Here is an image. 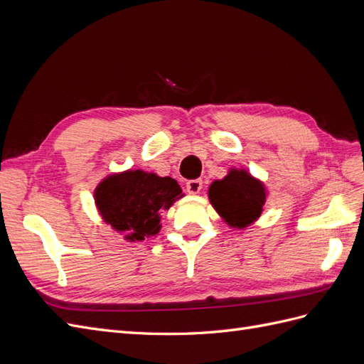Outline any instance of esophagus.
<instances>
[{
	"instance_id": "34e87169",
	"label": "esophagus",
	"mask_w": 364,
	"mask_h": 364,
	"mask_svg": "<svg viewBox=\"0 0 364 364\" xmlns=\"http://www.w3.org/2000/svg\"><path fill=\"white\" fill-rule=\"evenodd\" d=\"M202 185H203V182H202L200 179L188 181V182H186V191H188L190 194H197V193H200V190H202Z\"/></svg>"
}]
</instances>
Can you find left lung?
Instances as JSON below:
<instances>
[{
  "instance_id": "left-lung-1",
  "label": "left lung",
  "mask_w": 364,
  "mask_h": 364,
  "mask_svg": "<svg viewBox=\"0 0 364 364\" xmlns=\"http://www.w3.org/2000/svg\"><path fill=\"white\" fill-rule=\"evenodd\" d=\"M209 202L225 222L232 228H246L261 215L266 203L264 183L246 171H229L222 181H214L209 186Z\"/></svg>"
}]
</instances>
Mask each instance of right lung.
<instances>
[{
  "instance_id": "1",
  "label": "right lung",
  "mask_w": 364,
  "mask_h": 364,
  "mask_svg": "<svg viewBox=\"0 0 364 364\" xmlns=\"http://www.w3.org/2000/svg\"><path fill=\"white\" fill-rule=\"evenodd\" d=\"M182 196L174 179L142 170L107 176L94 193L105 222L118 232H126L124 238L129 241H141L158 234L161 214Z\"/></svg>"
}]
</instances>
